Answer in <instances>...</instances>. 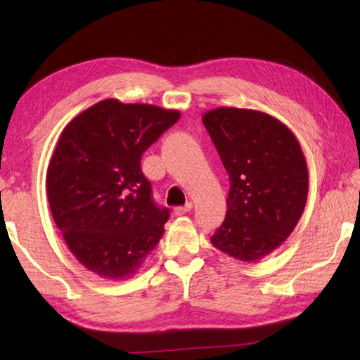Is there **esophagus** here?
<instances>
[{"label": "esophagus", "mask_w": 360, "mask_h": 360, "mask_svg": "<svg viewBox=\"0 0 360 360\" xmlns=\"http://www.w3.org/2000/svg\"><path fill=\"white\" fill-rule=\"evenodd\" d=\"M193 209V204L192 202H187L186 205H179V207H174V215H178V217H181V215H186V213H188L190 210Z\"/></svg>", "instance_id": "1"}]
</instances>
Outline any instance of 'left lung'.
I'll return each mask as SVG.
<instances>
[{
  "mask_svg": "<svg viewBox=\"0 0 360 360\" xmlns=\"http://www.w3.org/2000/svg\"><path fill=\"white\" fill-rule=\"evenodd\" d=\"M231 181L227 212L212 244L257 262L292 233L307 205L308 165L297 137L269 114L215 108L202 116Z\"/></svg>",
  "mask_w": 360,
  "mask_h": 360,
  "instance_id": "8db88e82",
  "label": "left lung"
}]
</instances>
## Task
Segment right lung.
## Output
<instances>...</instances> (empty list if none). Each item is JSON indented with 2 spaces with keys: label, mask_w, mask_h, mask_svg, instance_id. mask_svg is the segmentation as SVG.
Returning <instances> with one entry per match:
<instances>
[{
  "label": "right lung",
  "mask_w": 360,
  "mask_h": 360,
  "mask_svg": "<svg viewBox=\"0 0 360 360\" xmlns=\"http://www.w3.org/2000/svg\"><path fill=\"white\" fill-rule=\"evenodd\" d=\"M179 117L105 98L60 134L46 174L49 207L72 255L102 278H129L162 238L170 210L153 201L141 159Z\"/></svg>",
  "instance_id": "add662e5"
}]
</instances>
